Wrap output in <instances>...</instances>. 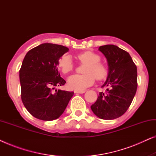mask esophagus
Segmentation results:
<instances>
[{
    "label": "esophagus",
    "instance_id": "esophagus-1",
    "mask_svg": "<svg viewBox=\"0 0 156 156\" xmlns=\"http://www.w3.org/2000/svg\"><path fill=\"white\" fill-rule=\"evenodd\" d=\"M84 92H85L84 90H74V93L76 94H83Z\"/></svg>",
    "mask_w": 156,
    "mask_h": 156
}]
</instances>
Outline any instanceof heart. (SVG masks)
I'll list each match as a JSON object with an SVG mask.
<instances>
[{
	"label": "heart",
	"mask_w": 156,
	"mask_h": 156,
	"mask_svg": "<svg viewBox=\"0 0 156 156\" xmlns=\"http://www.w3.org/2000/svg\"><path fill=\"white\" fill-rule=\"evenodd\" d=\"M76 58L82 64L87 65L83 72L84 74H74L68 78V86L75 90H83L90 87L98 80H103L108 75L107 66L99 62L101 57L91 51H85L76 55ZM58 67L63 74H68L73 69L74 65L71 57L63 55L58 60Z\"/></svg>",
	"instance_id": "heart-1"
}]
</instances>
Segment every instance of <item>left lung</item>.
<instances>
[{"instance_id":"1","label":"left lung","mask_w":156,"mask_h":156,"mask_svg":"<svg viewBox=\"0 0 156 156\" xmlns=\"http://www.w3.org/2000/svg\"><path fill=\"white\" fill-rule=\"evenodd\" d=\"M100 52L107 59L108 73L97 100L91 108L101 119L112 120L128 110L137 90V68L126 51L114 44L100 46Z\"/></svg>"}]
</instances>
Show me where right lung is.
<instances>
[{"instance_id":"right-lung-1","label":"right lung","mask_w":156,"mask_h":156,"mask_svg":"<svg viewBox=\"0 0 156 156\" xmlns=\"http://www.w3.org/2000/svg\"><path fill=\"white\" fill-rule=\"evenodd\" d=\"M69 51L67 47L43 43L27 52L20 69L21 99L32 116L52 121L65 112L73 91L55 89L65 85L57 69L58 60Z\"/></svg>"}]
</instances>
